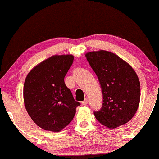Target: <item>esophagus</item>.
I'll list each match as a JSON object with an SVG mask.
<instances>
[{
	"instance_id": "1",
	"label": "esophagus",
	"mask_w": 159,
	"mask_h": 159,
	"mask_svg": "<svg viewBox=\"0 0 159 159\" xmlns=\"http://www.w3.org/2000/svg\"><path fill=\"white\" fill-rule=\"evenodd\" d=\"M88 102H89V99H88L87 98H86V99H85L84 100H83V102H82V104H83V105H86V104H88Z\"/></svg>"
}]
</instances>
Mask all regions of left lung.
Segmentation results:
<instances>
[{"instance_id":"obj_1","label":"left lung","mask_w":159,"mask_h":159,"mask_svg":"<svg viewBox=\"0 0 159 159\" xmlns=\"http://www.w3.org/2000/svg\"><path fill=\"white\" fill-rule=\"evenodd\" d=\"M86 57L97 76L102 92V108L94 112L98 122L115 129L135 116L140 102V82L133 68L106 50L88 52Z\"/></svg>"}]
</instances>
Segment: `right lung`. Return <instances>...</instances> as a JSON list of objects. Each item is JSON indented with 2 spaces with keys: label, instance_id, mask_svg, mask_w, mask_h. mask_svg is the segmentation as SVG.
Segmentation results:
<instances>
[{
  "label": "right lung",
  "instance_id": "right-lung-1",
  "mask_svg": "<svg viewBox=\"0 0 159 159\" xmlns=\"http://www.w3.org/2000/svg\"><path fill=\"white\" fill-rule=\"evenodd\" d=\"M73 62L71 54L52 56L34 66L26 77V110L34 123L44 130L60 132L64 129L80 105L64 83Z\"/></svg>",
  "mask_w": 159,
  "mask_h": 159
}]
</instances>
